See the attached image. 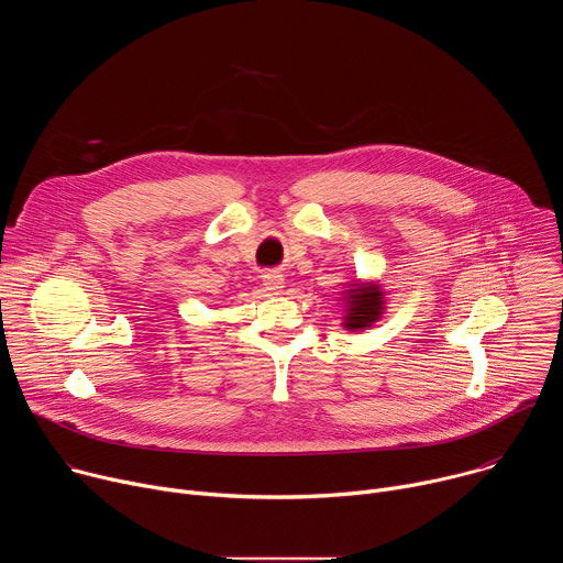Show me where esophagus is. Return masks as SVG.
<instances>
[{"label": "esophagus", "instance_id": "obj_1", "mask_svg": "<svg viewBox=\"0 0 563 563\" xmlns=\"http://www.w3.org/2000/svg\"><path fill=\"white\" fill-rule=\"evenodd\" d=\"M263 285H265V289L269 294H280L283 287H285V278L280 274H276V272H269V274L263 276Z\"/></svg>", "mask_w": 563, "mask_h": 563}]
</instances>
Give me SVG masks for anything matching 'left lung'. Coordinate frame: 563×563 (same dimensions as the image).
I'll use <instances>...</instances> for the list:
<instances>
[{
  "mask_svg": "<svg viewBox=\"0 0 563 563\" xmlns=\"http://www.w3.org/2000/svg\"><path fill=\"white\" fill-rule=\"evenodd\" d=\"M383 309V294L374 285H356L347 294V313H345V328L347 330H365L380 316Z\"/></svg>",
  "mask_w": 563,
  "mask_h": 563,
  "instance_id": "8db88e82",
  "label": "left lung"
}]
</instances>
